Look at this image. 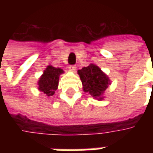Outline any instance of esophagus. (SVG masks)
I'll list each match as a JSON object with an SVG mask.
<instances>
[{"label": "esophagus", "mask_w": 153, "mask_h": 153, "mask_svg": "<svg viewBox=\"0 0 153 153\" xmlns=\"http://www.w3.org/2000/svg\"><path fill=\"white\" fill-rule=\"evenodd\" d=\"M76 65H70V66H69V70H70V71H72V72H74V71L76 70Z\"/></svg>", "instance_id": "1"}]
</instances>
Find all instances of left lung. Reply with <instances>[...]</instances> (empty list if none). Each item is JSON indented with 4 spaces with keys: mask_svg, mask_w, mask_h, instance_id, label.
<instances>
[{
    "mask_svg": "<svg viewBox=\"0 0 153 153\" xmlns=\"http://www.w3.org/2000/svg\"><path fill=\"white\" fill-rule=\"evenodd\" d=\"M78 74L82 81L83 91L93 98L102 100L104 98L102 94L111 83L106 74L93 64H90L88 66L78 70Z\"/></svg>",
    "mask_w": 153,
    "mask_h": 153,
    "instance_id": "left-lung-1",
    "label": "left lung"
}]
</instances>
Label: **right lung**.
Segmentation results:
<instances>
[{"label": "right lung", "instance_id": "1", "mask_svg": "<svg viewBox=\"0 0 153 153\" xmlns=\"http://www.w3.org/2000/svg\"><path fill=\"white\" fill-rule=\"evenodd\" d=\"M63 73L62 69L48 65L38 80V90L46 94L47 97L53 96L58 88L59 77Z\"/></svg>", "mask_w": 153, "mask_h": 153}]
</instances>
